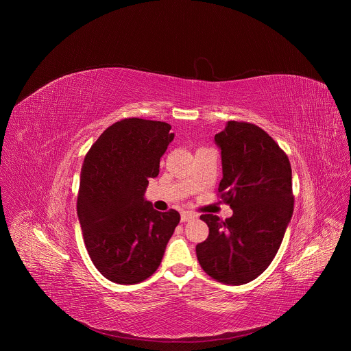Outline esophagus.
Here are the masks:
<instances>
[{
	"label": "esophagus",
	"instance_id": "1",
	"mask_svg": "<svg viewBox=\"0 0 351 351\" xmlns=\"http://www.w3.org/2000/svg\"><path fill=\"white\" fill-rule=\"evenodd\" d=\"M194 218H197V215H195V214H193V213H182V215H180L182 222H187V221L194 219Z\"/></svg>",
	"mask_w": 351,
	"mask_h": 351
}]
</instances>
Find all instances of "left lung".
<instances>
[{"instance_id":"1","label":"left lung","mask_w":351,"mask_h":351,"mask_svg":"<svg viewBox=\"0 0 351 351\" xmlns=\"http://www.w3.org/2000/svg\"><path fill=\"white\" fill-rule=\"evenodd\" d=\"M215 144L222 158L218 191L233 215L199 217L210 234L195 253L211 278L239 286L260 276L280 247L294 206L291 167L275 140L253 123L229 121Z\"/></svg>"}]
</instances>
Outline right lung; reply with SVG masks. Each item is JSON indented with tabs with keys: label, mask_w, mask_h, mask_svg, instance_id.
<instances>
[{
	"label": "right lung",
	"mask_w": 351,
	"mask_h": 351,
	"mask_svg": "<svg viewBox=\"0 0 351 351\" xmlns=\"http://www.w3.org/2000/svg\"><path fill=\"white\" fill-rule=\"evenodd\" d=\"M169 130L167 122L122 119L84 157L77 217L93 264L111 282L133 285L152 276L180 221L178 211L160 213L144 197L175 137Z\"/></svg>",
	"instance_id": "right-lung-1"
}]
</instances>
